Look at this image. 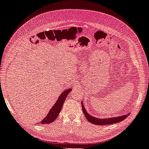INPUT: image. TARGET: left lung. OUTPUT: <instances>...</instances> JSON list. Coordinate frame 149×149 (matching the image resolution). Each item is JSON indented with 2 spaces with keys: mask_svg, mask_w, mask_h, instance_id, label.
Wrapping results in <instances>:
<instances>
[{
  "mask_svg": "<svg viewBox=\"0 0 149 149\" xmlns=\"http://www.w3.org/2000/svg\"><path fill=\"white\" fill-rule=\"evenodd\" d=\"M81 107L83 111L85 116L86 118L88 120V122H90L91 123H93L95 125H110L113 124L115 123H118L121 121H123V120L125 119L129 115L130 113L126 114L123 116H116V117H112V118H96L95 116H91L89 113H88V112L86 111V109L84 108V107L83 104V102L81 103Z\"/></svg>",
  "mask_w": 149,
  "mask_h": 149,
  "instance_id": "left-lung-1",
  "label": "left lung"
}]
</instances>
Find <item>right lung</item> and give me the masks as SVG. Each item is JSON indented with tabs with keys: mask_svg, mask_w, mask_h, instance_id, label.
I'll list each match as a JSON object with an SVG mask.
<instances>
[{
	"mask_svg": "<svg viewBox=\"0 0 149 149\" xmlns=\"http://www.w3.org/2000/svg\"><path fill=\"white\" fill-rule=\"evenodd\" d=\"M71 91V89L70 88V89H68L66 90L65 91H64L63 93L60 95L57 101H56L53 107L50 109L49 113H47L46 117L44 118L42 121L39 122V123L47 124L52 123L54 121L55 119L57 118V116L59 115V112L61 110V108L63 107V104L64 102H65L68 95L70 93Z\"/></svg>",
	"mask_w": 149,
	"mask_h": 149,
	"instance_id": "right-lung-1",
	"label": "right lung"
}]
</instances>
